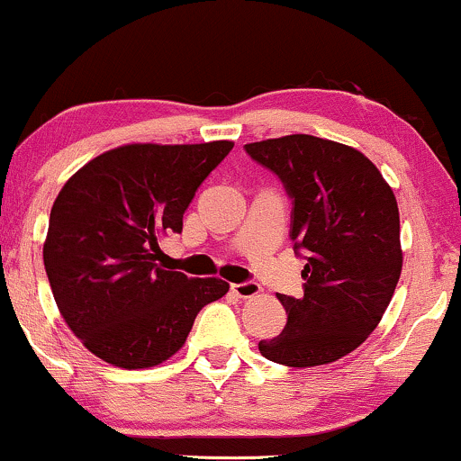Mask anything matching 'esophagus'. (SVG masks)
Wrapping results in <instances>:
<instances>
[{
  "label": "esophagus",
  "instance_id": "esophagus-1",
  "mask_svg": "<svg viewBox=\"0 0 461 461\" xmlns=\"http://www.w3.org/2000/svg\"><path fill=\"white\" fill-rule=\"evenodd\" d=\"M231 292L238 298H253L262 292V287H259V284H255V281H242V284H231Z\"/></svg>",
  "mask_w": 461,
  "mask_h": 461
}]
</instances>
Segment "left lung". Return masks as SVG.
Wrapping results in <instances>:
<instances>
[{
	"mask_svg": "<svg viewBox=\"0 0 461 461\" xmlns=\"http://www.w3.org/2000/svg\"><path fill=\"white\" fill-rule=\"evenodd\" d=\"M292 199L290 238L304 259L303 296L279 294L281 335L259 352L287 367H315L367 339L402 275L399 210L391 186L358 149L313 135L247 143Z\"/></svg>",
	"mask_w": 461,
	"mask_h": 461,
	"instance_id": "obj_1",
	"label": "left lung"
}]
</instances>
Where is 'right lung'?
I'll use <instances>...</instances> for the list:
<instances>
[{"instance_id": "add662e5", "label": "right lung", "mask_w": 461, "mask_h": 461, "mask_svg": "<svg viewBox=\"0 0 461 461\" xmlns=\"http://www.w3.org/2000/svg\"><path fill=\"white\" fill-rule=\"evenodd\" d=\"M231 141L132 143L101 154L66 182L42 258L59 313L92 354L122 369L167 360L197 313L230 284L188 279L158 264V238L180 234L197 188Z\"/></svg>"}]
</instances>
